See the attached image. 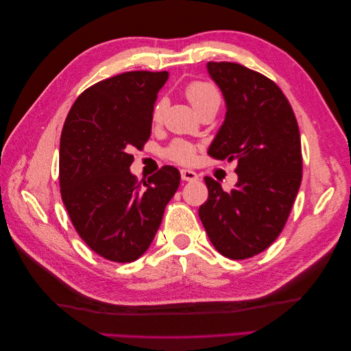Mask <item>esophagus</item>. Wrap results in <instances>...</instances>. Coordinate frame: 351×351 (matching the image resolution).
Here are the masks:
<instances>
[{
	"label": "esophagus",
	"instance_id": "1",
	"mask_svg": "<svg viewBox=\"0 0 351 351\" xmlns=\"http://www.w3.org/2000/svg\"><path fill=\"white\" fill-rule=\"evenodd\" d=\"M181 178H182V181L191 182V181H196L199 176H197L196 171L189 170V169H182V170H181Z\"/></svg>",
	"mask_w": 351,
	"mask_h": 351
}]
</instances>
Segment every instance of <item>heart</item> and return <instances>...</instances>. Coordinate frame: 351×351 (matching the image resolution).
<instances>
[{"instance_id": "1", "label": "heart", "mask_w": 351, "mask_h": 351, "mask_svg": "<svg viewBox=\"0 0 351 351\" xmlns=\"http://www.w3.org/2000/svg\"><path fill=\"white\" fill-rule=\"evenodd\" d=\"M185 96L191 102L199 113H202L206 108H219L221 96L219 88L215 87L210 81H193L185 88ZM169 102L166 98H161L155 102L152 110V121L158 123L162 121L164 113H166ZM196 146L184 140L171 141L170 146L166 149V156L176 162L187 164L195 160Z\"/></svg>"}]
</instances>
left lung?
I'll return each mask as SVG.
<instances>
[{
    "mask_svg": "<svg viewBox=\"0 0 351 351\" xmlns=\"http://www.w3.org/2000/svg\"><path fill=\"white\" fill-rule=\"evenodd\" d=\"M226 117L208 149L215 160H237L238 182L225 191L205 176L208 200L199 217L217 252L245 259L279 237L302 182V145L294 111L278 84L229 62H210Z\"/></svg>",
    "mask_w": 351,
    "mask_h": 351,
    "instance_id": "8db88e82",
    "label": "left lung"
}]
</instances>
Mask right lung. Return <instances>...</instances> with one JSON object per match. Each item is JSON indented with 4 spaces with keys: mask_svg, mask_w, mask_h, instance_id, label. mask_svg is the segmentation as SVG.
Segmentation results:
<instances>
[{
    "mask_svg": "<svg viewBox=\"0 0 351 351\" xmlns=\"http://www.w3.org/2000/svg\"><path fill=\"white\" fill-rule=\"evenodd\" d=\"M166 71H132L81 93L60 137V193L83 241L113 263H132L151 245L180 170L164 166L143 184L131 173L132 147L151 137L156 93Z\"/></svg>",
    "mask_w": 351,
    "mask_h": 351,
    "instance_id": "1",
    "label": "right lung"
}]
</instances>
